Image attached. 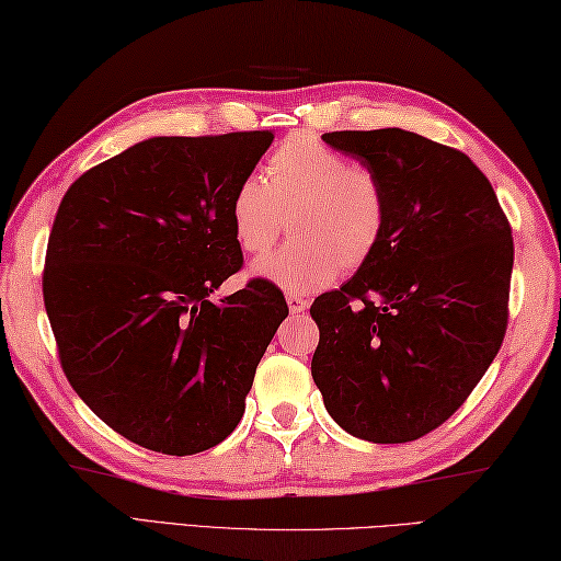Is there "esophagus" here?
I'll use <instances>...</instances> for the list:
<instances>
[{"label": "esophagus", "mask_w": 561, "mask_h": 561, "mask_svg": "<svg viewBox=\"0 0 561 561\" xmlns=\"http://www.w3.org/2000/svg\"><path fill=\"white\" fill-rule=\"evenodd\" d=\"M285 302H288V307H290V314H302L307 307H310V302H307L302 295H295V293L285 295Z\"/></svg>", "instance_id": "34e87169"}]
</instances>
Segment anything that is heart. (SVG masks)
<instances>
[{"label":"heart","mask_w":561,"mask_h":561,"mask_svg":"<svg viewBox=\"0 0 561 561\" xmlns=\"http://www.w3.org/2000/svg\"><path fill=\"white\" fill-rule=\"evenodd\" d=\"M293 239L251 264L295 295L314 293L344 271H356L380 247L387 198L370 169L353 164L312 135H293L271 152L266 181L247 176L230 201L232 234L244 254L259 256L285 230Z\"/></svg>","instance_id":"b5f03b06"}]
</instances>
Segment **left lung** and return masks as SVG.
Here are the masks:
<instances>
[{"label":"left lung","mask_w":561,"mask_h":561,"mask_svg":"<svg viewBox=\"0 0 561 561\" xmlns=\"http://www.w3.org/2000/svg\"><path fill=\"white\" fill-rule=\"evenodd\" d=\"M380 179V247L319 295L312 377L351 436L407 443L448 421L496 358L508 322L511 225L470 157L402 128L324 133Z\"/></svg>","instance_id":"8db88e82"}]
</instances>
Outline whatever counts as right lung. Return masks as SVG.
I'll return each mask as SVG.
<instances>
[{
  "instance_id": "right-lung-1",
  "label": "right lung",
  "mask_w": 561,
  "mask_h": 561,
  "mask_svg": "<svg viewBox=\"0 0 561 561\" xmlns=\"http://www.w3.org/2000/svg\"><path fill=\"white\" fill-rule=\"evenodd\" d=\"M273 130L147 137L67 188L43 300L67 380L123 438L164 455L222 443L288 317L273 283L213 302L242 268L230 201Z\"/></svg>"
}]
</instances>
